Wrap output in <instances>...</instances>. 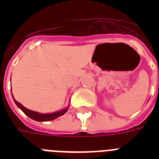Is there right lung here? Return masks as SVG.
I'll return each instance as SVG.
<instances>
[{"instance_id":"obj_1","label":"right lung","mask_w":159,"mask_h":159,"mask_svg":"<svg viewBox=\"0 0 159 159\" xmlns=\"http://www.w3.org/2000/svg\"><path fill=\"white\" fill-rule=\"evenodd\" d=\"M14 101H15V102H16V106H18L19 108L20 109L21 111H23L26 116H29V117L32 119V120H34L36 121H40V122H43V121L53 120H54V119L57 118V117H59V116H62V115H64V114L67 111V110H68V107H69V106H67V108L63 109V110H62V111L54 112V113L42 114V113H39V112H36V111H30V110H29V109L25 108V106H22L20 102H16L15 99H14Z\"/></svg>"}]
</instances>
